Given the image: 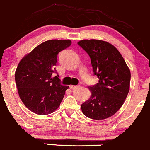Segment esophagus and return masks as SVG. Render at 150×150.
Returning <instances> with one entry per match:
<instances>
[{"label":"esophagus","instance_id":"1","mask_svg":"<svg viewBox=\"0 0 150 150\" xmlns=\"http://www.w3.org/2000/svg\"><path fill=\"white\" fill-rule=\"evenodd\" d=\"M81 86H73V85H71V86H69L70 89L71 90H75V89H78V88H81Z\"/></svg>","mask_w":150,"mask_h":150}]
</instances>
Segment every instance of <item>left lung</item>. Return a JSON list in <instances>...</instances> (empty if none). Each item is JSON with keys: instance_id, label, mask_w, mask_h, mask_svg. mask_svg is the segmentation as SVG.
<instances>
[{"instance_id": "8db88e82", "label": "left lung", "mask_w": 150, "mask_h": 150, "mask_svg": "<svg viewBox=\"0 0 150 150\" xmlns=\"http://www.w3.org/2000/svg\"><path fill=\"white\" fill-rule=\"evenodd\" d=\"M78 44L89 55L99 83L88 87L91 95L81 104L85 115L100 120L115 114L121 108L130 88V69L112 44L98 40H83Z\"/></svg>"}]
</instances>
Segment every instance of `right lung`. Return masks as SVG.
Segmentation results:
<instances>
[{"label": "right lung", "mask_w": 150, "mask_h": 150, "mask_svg": "<svg viewBox=\"0 0 150 150\" xmlns=\"http://www.w3.org/2000/svg\"><path fill=\"white\" fill-rule=\"evenodd\" d=\"M70 40H51L39 44L20 60L15 81L20 99L30 111L52 113L60 106L69 86L53 77L59 52L69 47Z\"/></svg>", "instance_id": "right-lung-1"}]
</instances>
